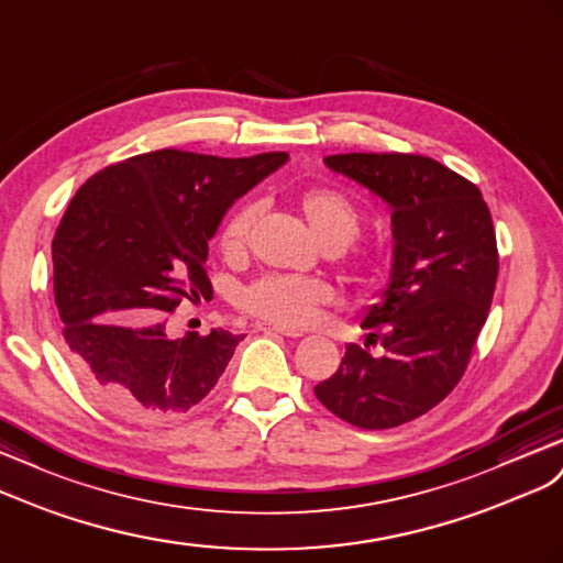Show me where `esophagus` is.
Instances as JSON below:
<instances>
[{"label": "esophagus", "mask_w": 563, "mask_h": 563, "mask_svg": "<svg viewBox=\"0 0 563 563\" xmlns=\"http://www.w3.org/2000/svg\"><path fill=\"white\" fill-rule=\"evenodd\" d=\"M256 330H262V333H276V335H285V338H301L299 330L292 328H283V325H271V323H256Z\"/></svg>", "instance_id": "esophagus-1"}]
</instances>
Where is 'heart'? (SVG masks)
I'll use <instances>...</instances> for the list:
<instances>
[{
	"instance_id": "b5f03b06",
	"label": "heart",
	"mask_w": 563,
	"mask_h": 563,
	"mask_svg": "<svg viewBox=\"0 0 563 563\" xmlns=\"http://www.w3.org/2000/svg\"><path fill=\"white\" fill-rule=\"evenodd\" d=\"M297 201L316 238L328 247H347L362 230V211L347 195L333 190V187H309ZM256 219L258 205H254V201H244V205L230 211L219 230V247L228 258H240L247 252ZM383 258V247L358 250L350 256V268L358 276H368L380 266ZM330 299H333V290L323 280L271 273V276L258 278L244 287L238 297V305L262 321L283 328H305Z\"/></svg>"
}]
</instances>
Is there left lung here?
I'll list each match as a JSON object with an SVG mask.
<instances>
[{
  "label": "left lung",
  "instance_id": "left-lung-1",
  "mask_svg": "<svg viewBox=\"0 0 563 563\" xmlns=\"http://www.w3.org/2000/svg\"><path fill=\"white\" fill-rule=\"evenodd\" d=\"M325 164L393 207L395 262L362 323L366 344H347L313 393L356 428H397L438 407L466 373L499 273L493 216L478 187L430 156L352 152Z\"/></svg>",
  "mask_w": 563,
  "mask_h": 563
}]
</instances>
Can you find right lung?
I'll return each mask as SVG.
<instances>
[{
	"instance_id": "1",
	"label": "right lung",
	"mask_w": 563,
	"mask_h": 563,
	"mask_svg": "<svg viewBox=\"0 0 563 563\" xmlns=\"http://www.w3.org/2000/svg\"><path fill=\"white\" fill-rule=\"evenodd\" d=\"M285 162L156 150L80 185L52 240L54 301L70 368L104 409L162 423L213 390L244 335L170 340L166 319L213 292L205 262L223 213Z\"/></svg>"
}]
</instances>
